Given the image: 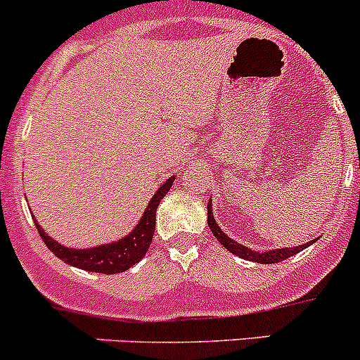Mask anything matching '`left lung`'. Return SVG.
I'll list each match as a JSON object with an SVG mask.
<instances>
[{
  "label": "left lung",
  "instance_id": "8db88e82",
  "mask_svg": "<svg viewBox=\"0 0 360 360\" xmlns=\"http://www.w3.org/2000/svg\"><path fill=\"white\" fill-rule=\"evenodd\" d=\"M207 223H209V228L210 231H212L214 235H216L217 240L221 242V244L224 245L228 250H230L231 254H237V256L244 257V259H249V261H256V263H266V264H271V263H281V261L288 259V257L294 256V254H297L300 250L307 249L308 245L311 244V242H308V244H303V245H297V248H288V249H277V250H268V252H256V250L249 249V248H244V245L237 244L235 240H231L230 237H226V235L221 231V228L217 226L216 221H214V216H212V209H210V200L207 203Z\"/></svg>",
  "mask_w": 360,
  "mask_h": 360
}]
</instances>
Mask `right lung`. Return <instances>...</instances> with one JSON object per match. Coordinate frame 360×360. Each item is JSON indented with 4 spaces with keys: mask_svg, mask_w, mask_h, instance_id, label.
Masks as SVG:
<instances>
[{
    "mask_svg": "<svg viewBox=\"0 0 360 360\" xmlns=\"http://www.w3.org/2000/svg\"><path fill=\"white\" fill-rule=\"evenodd\" d=\"M174 179H176V177H170V179H167L165 183L160 186V190L155 193V197L151 198L146 212L141 217L139 224L134 228L132 233L127 235L122 240L115 242V244L82 250L69 249L57 244L56 240H52V238L43 231V228L36 223V219L34 224L36 228H38L39 237H41L43 242L46 244V248L52 250L57 257H60L64 263L76 268H82V270L86 271H96V274H120V271L129 270L130 266L139 263L144 257V254H146V250L150 249V244L151 240H153L155 235L157 207L160 205V202H162V198L167 195V191L170 190Z\"/></svg>",
    "mask_w": 360,
    "mask_h": 360,
    "instance_id": "right-lung-1",
    "label": "right lung"
}]
</instances>
